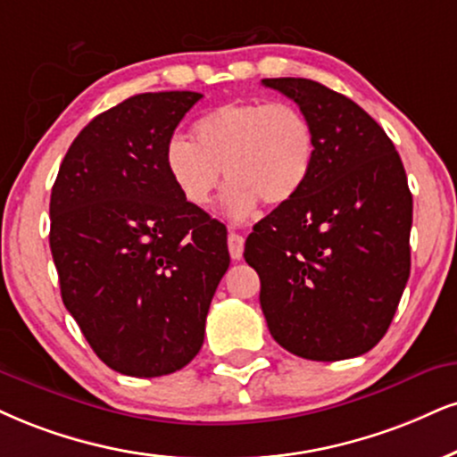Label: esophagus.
<instances>
[{
	"mask_svg": "<svg viewBox=\"0 0 457 457\" xmlns=\"http://www.w3.org/2000/svg\"><path fill=\"white\" fill-rule=\"evenodd\" d=\"M244 247H245V239L241 237L237 233H230L228 235V252L233 261H239L244 256Z\"/></svg>",
	"mask_w": 457,
	"mask_h": 457,
	"instance_id": "obj_1",
	"label": "esophagus"
}]
</instances>
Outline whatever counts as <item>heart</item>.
Instances as JSON below:
<instances>
[{
  "label": "heart",
  "mask_w": 457,
  "mask_h": 457,
  "mask_svg": "<svg viewBox=\"0 0 457 457\" xmlns=\"http://www.w3.org/2000/svg\"><path fill=\"white\" fill-rule=\"evenodd\" d=\"M193 142L171 137L165 167L184 201L210 205L220 182L228 179L224 210L245 218L256 203L281 205L301 193L315 161V129L296 105L233 101L195 120Z\"/></svg>",
  "instance_id": "1"
}]
</instances>
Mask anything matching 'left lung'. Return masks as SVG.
I'll list each match as a JSON object with an SVG mask.
<instances>
[{
  "label": "left lung",
  "mask_w": 457,
  "mask_h": 457,
  "mask_svg": "<svg viewBox=\"0 0 457 457\" xmlns=\"http://www.w3.org/2000/svg\"><path fill=\"white\" fill-rule=\"evenodd\" d=\"M262 84L295 101L315 129L307 184L245 241L264 320L295 356H362L390 328L411 271L413 196L403 161L345 95L307 78Z\"/></svg>",
  "instance_id": "obj_1"
}]
</instances>
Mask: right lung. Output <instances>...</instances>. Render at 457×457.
I'll return each mask as SVG.
<instances>
[{
	"label": "right lung",
	"instance_id": "obj_1",
	"mask_svg": "<svg viewBox=\"0 0 457 457\" xmlns=\"http://www.w3.org/2000/svg\"><path fill=\"white\" fill-rule=\"evenodd\" d=\"M203 97L142 93L73 139L50 195L61 298L93 352L131 377L176 373L205 337L227 228L179 195L165 145Z\"/></svg>",
	"mask_w": 457,
	"mask_h": 457
}]
</instances>
